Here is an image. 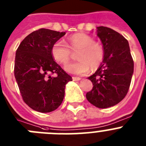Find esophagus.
Returning a JSON list of instances; mask_svg holds the SVG:
<instances>
[{
    "label": "esophagus",
    "mask_w": 146,
    "mask_h": 146,
    "mask_svg": "<svg viewBox=\"0 0 146 146\" xmlns=\"http://www.w3.org/2000/svg\"><path fill=\"white\" fill-rule=\"evenodd\" d=\"M81 78L80 77H72V80H73V81H78L80 80Z\"/></svg>",
    "instance_id": "34e87169"
}]
</instances>
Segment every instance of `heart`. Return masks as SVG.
I'll return each mask as SVG.
<instances>
[{"mask_svg":"<svg viewBox=\"0 0 146 146\" xmlns=\"http://www.w3.org/2000/svg\"><path fill=\"white\" fill-rule=\"evenodd\" d=\"M77 51L76 58L78 60L65 66L66 71L71 74L82 75L88 74L91 68L92 70H96L104 60L102 45L95 42L92 37L85 33L72 35L66 44L56 42L51 47V55L57 62L66 64L70 60L72 52Z\"/></svg>","mask_w":146,"mask_h":146,"instance_id":"obj_1","label":"heart"}]
</instances>
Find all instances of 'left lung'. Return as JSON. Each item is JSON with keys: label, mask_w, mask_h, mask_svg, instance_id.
<instances>
[{"label": "left lung", "mask_w": 146, "mask_h": 146, "mask_svg": "<svg viewBox=\"0 0 146 146\" xmlns=\"http://www.w3.org/2000/svg\"><path fill=\"white\" fill-rule=\"evenodd\" d=\"M96 28L104 58L96 72L88 77L94 86L86 98L96 108H108L119 103L128 93L134 61L128 41L122 35L107 27Z\"/></svg>", "instance_id": "obj_1"}]
</instances>
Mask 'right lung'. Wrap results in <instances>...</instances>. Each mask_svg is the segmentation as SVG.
<instances>
[{"instance_id":"obj_1","label":"right lung","mask_w":146,"mask_h":146,"mask_svg":"<svg viewBox=\"0 0 146 146\" xmlns=\"http://www.w3.org/2000/svg\"><path fill=\"white\" fill-rule=\"evenodd\" d=\"M66 34L41 28L22 41L16 51L15 77L23 101L31 109L50 113L64 100L70 75L54 60L51 47Z\"/></svg>"}]
</instances>
